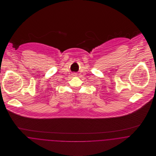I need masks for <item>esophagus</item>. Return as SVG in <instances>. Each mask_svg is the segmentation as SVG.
I'll return each mask as SVG.
<instances>
[{"label": "esophagus", "instance_id": "esophagus-1", "mask_svg": "<svg viewBox=\"0 0 156 156\" xmlns=\"http://www.w3.org/2000/svg\"><path fill=\"white\" fill-rule=\"evenodd\" d=\"M73 74L74 76H77V74H76V73H73Z\"/></svg>", "mask_w": 156, "mask_h": 156}]
</instances>
